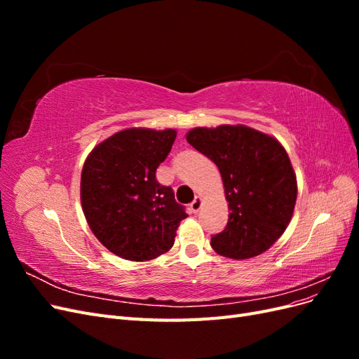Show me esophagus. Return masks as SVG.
<instances>
[{
  "instance_id": "esophagus-1",
  "label": "esophagus",
  "mask_w": 359,
  "mask_h": 359,
  "mask_svg": "<svg viewBox=\"0 0 359 359\" xmlns=\"http://www.w3.org/2000/svg\"><path fill=\"white\" fill-rule=\"evenodd\" d=\"M201 208H202V198L196 196V198H194V201L190 203V211L196 214Z\"/></svg>"
}]
</instances>
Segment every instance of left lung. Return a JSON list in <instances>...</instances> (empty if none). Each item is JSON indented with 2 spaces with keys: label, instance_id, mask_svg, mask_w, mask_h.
Segmentation results:
<instances>
[{
  "label": "left lung",
  "instance_id": "obj_1",
  "mask_svg": "<svg viewBox=\"0 0 359 359\" xmlns=\"http://www.w3.org/2000/svg\"><path fill=\"white\" fill-rule=\"evenodd\" d=\"M187 142L220 170L229 220L211 236V247L224 257L262 255L283 235L297 202V175L278 140L247 126L196 127Z\"/></svg>",
  "mask_w": 359,
  "mask_h": 359
}]
</instances>
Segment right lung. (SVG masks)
<instances>
[{
    "mask_svg": "<svg viewBox=\"0 0 359 359\" xmlns=\"http://www.w3.org/2000/svg\"><path fill=\"white\" fill-rule=\"evenodd\" d=\"M173 128H126L83 163L81 202L90 229L114 255L144 262L169 252L187 217L156 170L175 142Z\"/></svg>",
    "mask_w": 359,
    "mask_h": 359,
    "instance_id": "1",
    "label": "right lung"
}]
</instances>
